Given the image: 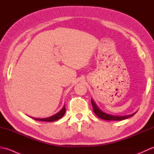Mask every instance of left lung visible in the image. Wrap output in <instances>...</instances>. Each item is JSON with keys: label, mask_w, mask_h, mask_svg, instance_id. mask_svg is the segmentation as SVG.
Returning a JSON list of instances; mask_svg holds the SVG:
<instances>
[{"label": "left lung", "mask_w": 154, "mask_h": 154, "mask_svg": "<svg viewBox=\"0 0 154 154\" xmlns=\"http://www.w3.org/2000/svg\"><path fill=\"white\" fill-rule=\"evenodd\" d=\"M91 103H92L93 105V109L94 112L95 113L96 115L99 117L100 119H103V120H122L124 119H126L128 118H130L132 116L134 115V114L136 113V112H134L133 114H129V115H124V116H116V115H112V114H107L106 112H103V111L101 110L98 106L97 105V104L95 102L91 99Z\"/></svg>", "instance_id": "8db88e82"}]
</instances>
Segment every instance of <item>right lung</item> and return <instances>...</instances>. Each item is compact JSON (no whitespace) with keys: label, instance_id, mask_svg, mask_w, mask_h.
<instances>
[{"label":"right lung","instance_id":"1","mask_svg":"<svg viewBox=\"0 0 154 154\" xmlns=\"http://www.w3.org/2000/svg\"><path fill=\"white\" fill-rule=\"evenodd\" d=\"M65 113V105L63 106V107L62 108V109L58 112L57 113H56L54 115L51 116L50 117H48V118H44V119H37V118H32L33 119H35V120H38V121H45V122H54V121L60 119H61V117H63V115Z\"/></svg>","mask_w":154,"mask_h":154}]
</instances>
